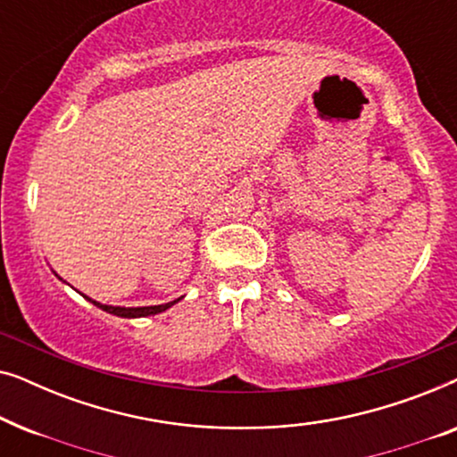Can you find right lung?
I'll list each match as a JSON object with an SVG mask.
<instances>
[{"label":"right lung","mask_w":457,"mask_h":457,"mask_svg":"<svg viewBox=\"0 0 457 457\" xmlns=\"http://www.w3.org/2000/svg\"><path fill=\"white\" fill-rule=\"evenodd\" d=\"M55 277H58V274H55ZM83 297L87 299V302H91L93 305H97L99 310L108 312V314L120 316V318H145V316H154V314H160V312H164L168 308H172L174 303L180 302V297H179V299H174V302H168V303H162V305H145V308H120V305H105V303L93 302V299L87 297V295H83Z\"/></svg>","instance_id":"add662e5"}]
</instances>
